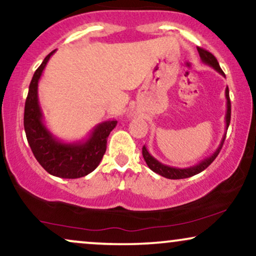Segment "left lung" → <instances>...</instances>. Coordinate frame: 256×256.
Wrapping results in <instances>:
<instances>
[{"label":"left lung","instance_id":"left-lung-1","mask_svg":"<svg viewBox=\"0 0 256 256\" xmlns=\"http://www.w3.org/2000/svg\"><path fill=\"white\" fill-rule=\"evenodd\" d=\"M196 50H198V52H199L200 60H202V63H205V64H208V66H212L214 70H216V72H218L220 74V75L224 76V72H223V70L220 69V63H218L216 57H214V54H211V52L206 51L202 48H196ZM226 131L228 128H229V124H230V118H232V104H230L229 88H228V87L226 89ZM226 136V132L224 134L223 138H222L220 144L218 146L216 152L212 154V155L208 156V158H204L202 161H200L198 164L192 166V167H188V168H175V167H170V166L163 164V163L158 161V160L154 158L152 154L148 152L146 146H143V150H142V152H143V158H144V160H146L148 167L152 169V172H155V173L160 174L163 178H173V180H175V178H186L193 176V175H196V174L202 173L204 169L208 168V166H210L211 163L214 161V158H217L218 154H220V152L222 146H223Z\"/></svg>","mask_w":256,"mask_h":256}]
</instances>
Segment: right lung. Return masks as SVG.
I'll list each match as a JSON object with an SVG mask.
<instances>
[{
    "instance_id": "right-lung-1",
    "label": "right lung",
    "mask_w": 256,
    "mask_h": 256,
    "mask_svg": "<svg viewBox=\"0 0 256 256\" xmlns=\"http://www.w3.org/2000/svg\"><path fill=\"white\" fill-rule=\"evenodd\" d=\"M54 51L45 57L30 83L24 104V132L33 155L48 174L63 178H78L86 176L98 167L106 152L107 138L118 122L113 119L100 122L84 140L72 143L58 140L51 134L44 124L39 106L38 83Z\"/></svg>"
}]
</instances>
